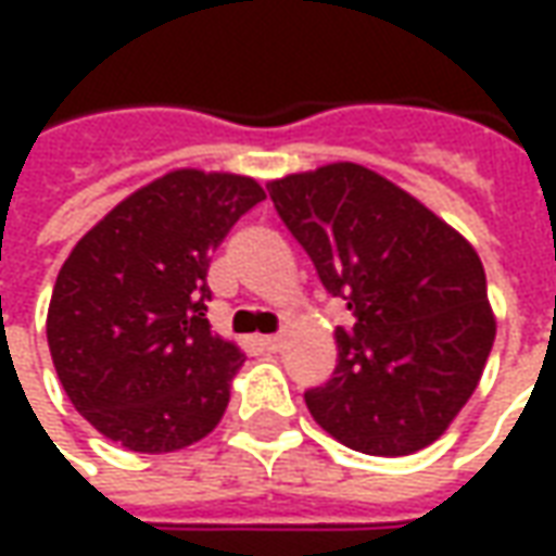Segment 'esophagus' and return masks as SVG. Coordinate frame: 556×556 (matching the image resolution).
<instances>
[{
  "label": "esophagus",
  "mask_w": 556,
  "mask_h": 556,
  "mask_svg": "<svg viewBox=\"0 0 556 556\" xmlns=\"http://www.w3.org/2000/svg\"><path fill=\"white\" fill-rule=\"evenodd\" d=\"M258 345L265 351H279L282 349V337H258Z\"/></svg>",
  "instance_id": "1"
}]
</instances>
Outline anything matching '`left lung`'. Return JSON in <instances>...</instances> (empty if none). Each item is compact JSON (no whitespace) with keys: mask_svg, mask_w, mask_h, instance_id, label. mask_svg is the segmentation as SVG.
<instances>
[{"mask_svg":"<svg viewBox=\"0 0 556 556\" xmlns=\"http://www.w3.org/2000/svg\"><path fill=\"white\" fill-rule=\"evenodd\" d=\"M267 190L321 286L354 315L337 330L333 378L303 396L315 422L366 455L438 441L473 396L497 333L477 250L361 163L294 172Z\"/></svg>","mask_w":556,"mask_h":556,"instance_id":"1","label":"left lung"}]
</instances>
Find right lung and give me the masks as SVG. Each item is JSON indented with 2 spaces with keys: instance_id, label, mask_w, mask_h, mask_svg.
Masks as SVG:
<instances>
[{
  "instance_id": "obj_1",
  "label": "right lung",
  "mask_w": 556,
  "mask_h": 556,
  "mask_svg": "<svg viewBox=\"0 0 556 556\" xmlns=\"http://www.w3.org/2000/svg\"><path fill=\"white\" fill-rule=\"evenodd\" d=\"M262 199L250 175L172 169L71 250L47 345L67 399L103 438L160 455L217 429L243 351L207 325V265Z\"/></svg>"
}]
</instances>
